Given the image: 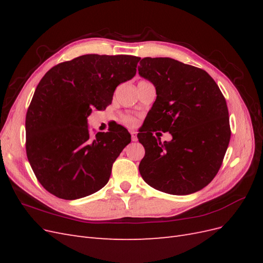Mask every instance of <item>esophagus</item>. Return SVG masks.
I'll return each instance as SVG.
<instances>
[{
	"label": "esophagus",
	"instance_id": "obj_1",
	"mask_svg": "<svg viewBox=\"0 0 263 263\" xmlns=\"http://www.w3.org/2000/svg\"><path fill=\"white\" fill-rule=\"evenodd\" d=\"M130 135H132V140H133V141H136V140H137L136 133H135V132H130Z\"/></svg>",
	"mask_w": 263,
	"mask_h": 263
}]
</instances>
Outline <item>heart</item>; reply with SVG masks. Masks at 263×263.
<instances>
[{
  "mask_svg": "<svg viewBox=\"0 0 263 263\" xmlns=\"http://www.w3.org/2000/svg\"><path fill=\"white\" fill-rule=\"evenodd\" d=\"M123 123H124L126 126L133 127V126H135V125L137 124V119L135 118V117H133V116H130V115H125V116L123 117Z\"/></svg>",
  "mask_w": 263,
  "mask_h": 263,
  "instance_id": "b5f03b06",
  "label": "heart"
}]
</instances>
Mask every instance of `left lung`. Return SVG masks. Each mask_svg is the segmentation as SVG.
<instances>
[{
  "mask_svg": "<svg viewBox=\"0 0 263 263\" xmlns=\"http://www.w3.org/2000/svg\"><path fill=\"white\" fill-rule=\"evenodd\" d=\"M139 76L156 87L157 99L137 137L145 147L139 172L161 192L187 195L216 176L230 140L226 100L206 71L171 58H144ZM169 131L161 143L153 133Z\"/></svg>",
  "mask_w": 263,
  "mask_h": 263,
  "instance_id": "left-lung-1",
  "label": "left lung"
}]
</instances>
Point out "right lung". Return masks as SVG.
I'll return each mask as SVG.
<instances>
[{
	"label": "right lung",
	"mask_w": 263,
	"mask_h": 263,
	"mask_svg": "<svg viewBox=\"0 0 263 263\" xmlns=\"http://www.w3.org/2000/svg\"><path fill=\"white\" fill-rule=\"evenodd\" d=\"M139 57L84 54L52 67L38 83L26 114V154L39 183L63 200L98 192L130 142L114 125L91 136L87 116L106 108L118 84L136 74Z\"/></svg>",
	"instance_id": "obj_1"
}]
</instances>
